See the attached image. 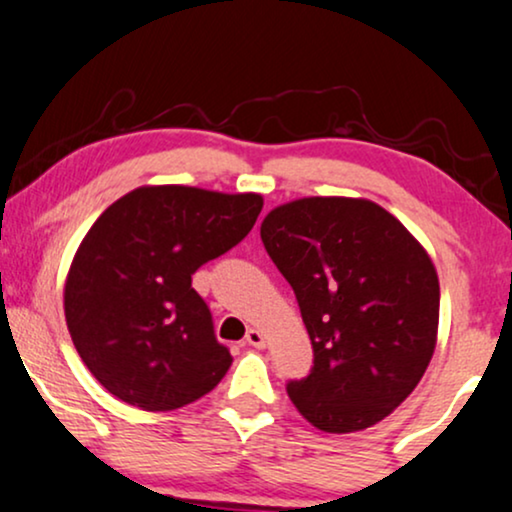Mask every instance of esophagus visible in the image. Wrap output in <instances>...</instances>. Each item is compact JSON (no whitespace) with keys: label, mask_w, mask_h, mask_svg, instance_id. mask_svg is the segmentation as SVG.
I'll return each instance as SVG.
<instances>
[{"label":"esophagus","mask_w":512,"mask_h":512,"mask_svg":"<svg viewBox=\"0 0 512 512\" xmlns=\"http://www.w3.org/2000/svg\"><path fill=\"white\" fill-rule=\"evenodd\" d=\"M245 342H248L250 347L260 349V347H264V335H262L260 331H257V328H250L248 335H245Z\"/></svg>","instance_id":"obj_1"}]
</instances>
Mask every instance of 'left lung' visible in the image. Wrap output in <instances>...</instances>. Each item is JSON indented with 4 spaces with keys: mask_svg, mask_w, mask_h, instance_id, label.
<instances>
[{
    "mask_svg": "<svg viewBox=\"0 0 512 512\" xmlns=\"http://www.w3.org/2000/svg\"><path fill=\"white\" fill-rule=\"evenodd\" d=\"M264 250L290 283L314 366L288 397L314 428L357 432L413 392L437 342L439 281L390 212L359 198H302L264 217Z\"/></svg>",
    "mask_w": 512,
    "mask_h": 512,
    "instance_id": "1",
    "label": "left lung"
}]
</instances>
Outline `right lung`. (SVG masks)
I'll return each mask as SVG.
<instances>
[{"mask_svg": "<svg viewBox=\"0 0 512 512\" xmlns=\"http://www.w3.org/2000/svg\"><path fill=\"white\" fill-rule=\"evenodd\" d=\"M260 210L257 193L141 186L96 219L70 267L66 321L108 392L172 411L224 378L231 352L191 276L241 243Z\"/></svg>", "mask_w": 512, "mask_h": 512, "instance_id": "add662e5", "label": "right lung"}]
</instances>
